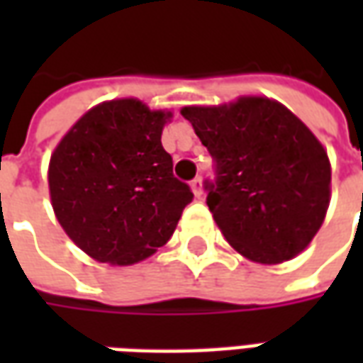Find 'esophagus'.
<instances>
[{"label": "esophagus", "mask_w": 363, "mask_h": 363, "mask_svg": "<svg viewBox=\"0 0 363 363\" xmlns=\"http://www.w3.org/2000/svg\"><path fill=\"white\" fill-rule=\"evenodd\" d=\"M190 186H192V192H194L198 198L202 196V179H200V177H196L194 181L190 182Z\"/></svg>", "instance_id": "34e87169"}]
</instances>
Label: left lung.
<instances>
[{
	"instance_id": "obj_1",
	"label": "left lung",
	"mask_w": 363,
	"mask_h": 363,
	"mask_svg": "<svg viewBox=\"0 0 363 363\" xmlns=\"http://www.w3.org/2000/svg\"><path fill=\"white\" fill-rule=\"evenodd\" d=\"M181 112L213 159L206 200L229 245L262 264L303 251L330 196L327 151L309 128L286 106L260 96Z\"/></svg>"
}]
</instances>
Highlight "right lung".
I'll list each match as a JSON object with an SVG mask.
<instances>
[{"label": "right lung", "mask_w": 363, "mask_h": 363, "mask_svg": "<svg viewBox=\"0 0 363 363\" xmlns=\"http://www.w3.org/2000/svg\"><path fill=\"white\" fill-rule=\"evenodd\" d=\"M169 114L135 99L91 108L50 159L60 225L99 262L134 264L171 239L192 190L161 145Z\"/></svg>", "instance_id": "1"}]
</instances>
